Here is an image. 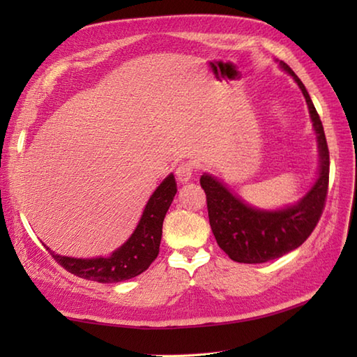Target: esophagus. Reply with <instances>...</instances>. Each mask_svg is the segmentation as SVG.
Listing matches in <instances>:
<instances>
[{
    "label": "esophagus",
    "mask_w": 357,
    "mask_h": 357,
    "mask_svg": "<svg viewBox=\"0 0 357 357\" xmlns=\"http://www.w3.org/2000/svg\"><path fill=\"white\" fill-rule=\"evenodd\" d=\"M195 169H196V165L192 161L181 162L176 167V176H178V179L181 181V183H187V181L192 178V174L195 173Z\"/></svg>",
    "instance_id": "34e87169"
}]
</instances>
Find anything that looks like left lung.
<instances>
[{
    "label": "left lung",
    "mask_w": 357,
    "mask_h": 357,
    "mask_svg": "<svg viewBox=\"0 0 357 357\" xmlns=\"http://www.w3.org/2000/svg\"><path fill=\"white\" fill-rule=\"evenodd\" d=\"M298 82L308 104L321 153V172L316 184L301 202L279 211H261L245 206L236 196L208 174L201 176V187L207 196L211 231L218 245L242 264H262L290 253L304 244L319 222L328 193L330 151L321 118L317 115L305 86L285 63H280Z\"/></svg>",
    "instance_id": "left-lung-1"
}]
</instances>
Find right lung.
Instances as JSON below:
<instances>
[{
    "mask_svg": "<svg viewBox=\"0 0 357 357\" xmlns=\"http://www.w3.org/2000/svg\"><path fill=\"white\" fill-rule=\"evenodd\" d=\"M176 192V181L173 174H169L151 195L130 239L110 257L77 259V257L55 255L50 252V248L44 247L63 268L78 278L102 284H115L132 279L146 271L156 259L161 244L164 218Z\"/></svg>",
    "mask_w": 357,
    "mask_h": 357,
    "instance_id": "1",
    "label": "right lung"
}]
</instances>
